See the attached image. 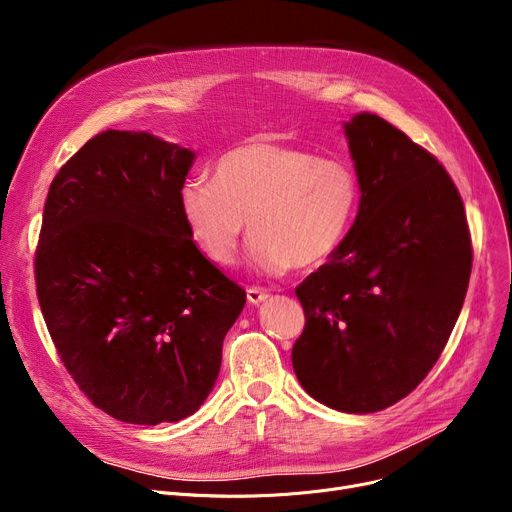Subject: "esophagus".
Instances as JSON below:
<instances>
[{"label":"esophagus","instance_id":"obj_1","mask_svg":"<svg viewBox=\"0 0 512 512\" xmlns=\"http://www.w3.org/2000/svg\"><path fill=\"white\" fill-rule=\"evenodd\" d=\"M267 297H270V294H267L263 288H259V286H251L249 290H247V299H249V303H253V305H259V303H263Z\"/></svg>","mask_w":512,"mask_h":512}]
</instances>
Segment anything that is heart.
Wrapping results in <instances>:
<instances>
[{
  "label": "heart",
  "instance_id": "obj_1",
  "mask_svg": "<svg viewBox=\"0 0 512 512\" xmlns=\"http://www.w3.org/2000/svg\"><path fill=\"white\" fill-rule=\"evenodd\" d=\"M359 207L353 168L270 141L226 151L215 159L211 180H188L178 193L184 226L207 259L232 265L249 222L253 261L270 274L328 261Z\"/></svg>",
  "mask_w": 512,
  "mask_h": 512
}]
</instances>
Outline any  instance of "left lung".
Here are the masks:
<instances>
[{"label": "left lung", "instance_id": "1", "mask_svg": "<svg viewBox=\"0 0 512 512\" xmlns=\"http://www.w3.org/2000/svg\"><path fill=\"white\" fill-rule=\"evenodd\" d=\"M361 182L355 226L297 297L292 367L309 396L375 413L411 394L442 355L469 286L465 205L440 161L375 114L344 124Z\"/></svg>", "mask_w": 512, "mask_h": 512}]
</instances>
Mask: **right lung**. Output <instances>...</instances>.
<instances>
[{
    "label": "right lung",
    "mask_w": 512,
    "mask_h": 512,
    "mask_svg": "<svg viewBox=\"0 0 512 512\" xmlns=\"http://www.w3.org/2000/svg\"><path fill=\"white\" fill-rule=\"evenodd\" d=\"M193 159L147 132L105 130L47 193L35 253L45 326L76 386L124 423L193 415L247 301L184 226Z\"/></svg>",
    "instance_id": "add662e5"
}]
</instances>
